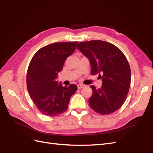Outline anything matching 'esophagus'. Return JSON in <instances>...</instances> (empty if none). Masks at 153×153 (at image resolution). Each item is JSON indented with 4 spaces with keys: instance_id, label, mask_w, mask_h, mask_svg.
<instances>
[{
    "instance_id": "esophagus-1",
    "label": "esophagus",
    "mask_w": 153,
    "mask_h": 153,
    "mask_svg": "<svg viewBox=\"0 0 153 153\" xmlns=\"http://www.w3.org/2000/svg\"><path fill=\"white\" fill-rule=\"evenodd\" d=\"M83 87H85V85H82V84L77 85V88H78V89H81V88H83Z\"/></svg>"
}]
</instances>
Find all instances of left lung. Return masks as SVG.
<instances>
[{"label":"left lung","mask_w":153,"mask_h":153,"mask_svg":"<svg viewBox=\"0 0 153 153\" xmlns=\"http://www.w3.org/2000/svg\"><path fill=\"white\" fill-rule=\"evenodd\" d=\"M77 48L90 60L91 75L99 74L101 88L94 85L88 102L90 108L101 115L116 111L124 103L131 85V69L128 59L119 48L101 40L79 43Z\"/></svg>","instance_id":"8db88e82"}]
</instances>
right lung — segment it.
<instances>
[{
	"instance_id": "obj_1",
	"label": "right lung",
	"mask_w": 153,
	"mask_h": 153,
	"mask_svg": "<svg viewBox=\"0 0 153 153\" xmlns=\"http://www.w3.org/2000/svg\"><path fill=\"white\" fill-rule=\"evenodd\" d=\"M77 42L51 43L39 49L32 58L27 72L30 97L42 114L59 115L67 111L70 99L77 87L58 85V73L65 60L76 50Z\"/></svg>"
}]
</instances>
